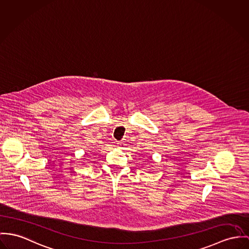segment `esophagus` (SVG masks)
I'll list each match as a JSON object with an SVG mask.
<instances>
[{
	"mask_svg": "<svg viewBox=\"0 0 249 249\" xmlns=\"http://www.w3.org/2000/svg\"><path fill=\"white\" fill-rule=\"evenodd\" d=\"M121 146H122V143H121V142H118V143H117V147H119V148H120Z\"/></svg>",
	"mask_w": 249,
	"mask_h": 249,
	"instance_id": "obj_1",
	"label": "esophagus"
}]
</instances>
